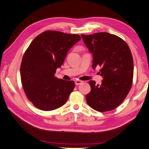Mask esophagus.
<instances>
[{"mask_svg":"<svg viewBox=\"0 0 149 149\" xmlns=\"http://www.w3.org/2000/svg\"><path fill=\"white\" fill-rule=\"evenodd\" d=\"M82 83V81H80V80H77V81H75V84L76 86H78L79 84H81Z\"/></svg>","mask_w":149,"mask_h":149,"instance_id":"obj_1","label":"esophagus"}]
</instances>
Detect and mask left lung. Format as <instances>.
I'll use <instances>...</instances> for the list:
<instances>
[{
  "label": "left lung",
  "instance_id": "left-lung-1",
  "mask_svg": "<svg viewBox=\"0 0 149 149\" xmlns=\"http://www.w3.org/2000/svg\"><path fill=\"white\" fill-rule=\"evenodd\" d=\"M93 54L92 68L100 67L102 84L89 81L91 91L86 95L88 104L98 112H107L118 107L126 97L132 85L133 60L130 47L113 34L100 32L81 35Z\"/></svg>",
  "mask_w": 149,
  "mask_h": 149
}]
</instances>
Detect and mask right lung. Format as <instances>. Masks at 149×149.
Returning a JSON list of instances; mask_svg holds the SVG:
<instances>
[{
  "label": "right lung",
  "mask_w": 149,
  "mask_h": 149,
  "mask_svg": "<svg viewBox=\"0 0 149 149\" xmlns=\"http://www.w3.org/2000/svg\"><path fill=\"white\" fill-rule=\"evenodd\" d=\"M80 40L76 34L48 30L30 44L23 55L20 75L27 98L37 108L50 111L67 101L75 83L58 79L54 74L68 51Z\"/></svg>",
  "instance_id": "right-lung-1"
}]
</instances>
